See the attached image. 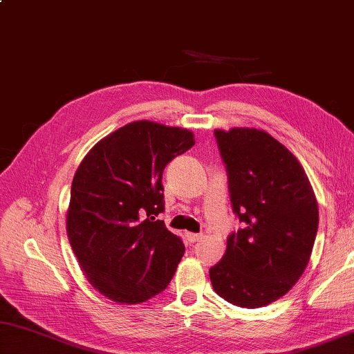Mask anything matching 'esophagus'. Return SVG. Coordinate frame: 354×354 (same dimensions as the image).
I'll use <instances>...</instances> for the list:
<instances>
[{
	"label": "esophagus",
	"mask_w": 354,
	"mask_h": 354,
	"mask_svg": "<svg viewBox=\"0 0 354 354\" xmlns=\"http://www.w3.org/2000/svg\"><path fill=\"white\" fill-rule=\"evenodd\" d=\"M203 234H187V240L190 241V243H196V241H199V240H203Z\"/></svg>",
	"instance_id": "34e87169"
}]
</instances>
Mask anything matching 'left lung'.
Instances as JSON below:
<instances>
[{
    "mask_svg": "<svg viewBox=\"0 0 354 354\" xmlns=\"http://www.w3.org/2000/svg\"><path fill=\"white\" fill-rule=\"evenodd\" d=\"M241 227L209 269L214 291L229 304L261 308L291 289L310 261L319 209L304 167L285 145L254 128L215 130Z\"/></svg>",
    "mask_w": 354,
    "mask_h": 354,
    "instance_id": "obj_1",
    "label": "left lung"
}]
</instances>
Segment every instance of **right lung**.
Listing matches in <instances>:
<instances>
[{"instance_id":"add662e5","label":"right lung","mask_w":354,"mask_h":354,"mask_svg":"<svg viewBox=\"0 0 354 354\" xmlns=\"http://www.w3.org/2000/svg\"><path fill=\"white\" fill-rule=\"evenodd\" d=\"M194 145L189 130L131 122L95 144L77 169L68 239L88 281L105 297L140 304L175 275L185 248L156 220L164 212L162 171Z\"/></svg>"}]
</instances>
